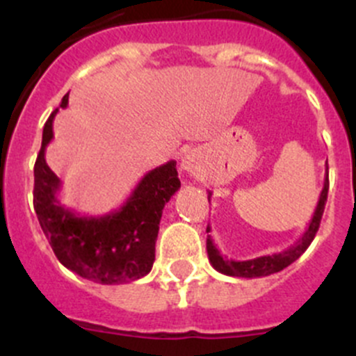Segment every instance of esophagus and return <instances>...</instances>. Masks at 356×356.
Masks as SVG:
<instances>
[{"mask_svg":"<svg viewBox=\"0 0 356 356\" xmlns=\"http://www.w3.org/2000/svg\"><path fill=\"white\" fill-rule=\"evenodd\" d=\"M182 168H191V161H189V156H186L182 160Z\"/></svg>","mask_w":356,"mask_h":356,"instance_id":"esophagus-1","label":"esophagus"}]
</instances>
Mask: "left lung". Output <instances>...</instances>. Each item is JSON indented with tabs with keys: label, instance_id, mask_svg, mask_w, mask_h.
<instances>
[{
	"label": "left lung",
	"instance_id": "1",
	"mask_svg": "<svg viewBox=\"0 0 356 356\" xmlns=\"http://www.w3.org/2000/svg\"><path fill=\"white\" fill-rule=\"evenodd\" d=\"M327 191H329V179L325 177L321 198H318L317 208H315L314 217H312L307 231H305L303 236L294 243V246H291L289 250L281 251V253L265 254V257H258V258H253V260H245V261L227 260V258L222 257L220 251L217 250V246L213 245L211 238L208 236L207 251H208V260H210L211 267H213L215 270L220 272V274L232 275V277H245V279L265 277V275L281 272L282 268H286L288 265L293 264L294 260H298V258L307 251V248L310 246V243L314 241L315 234H317L318 231V225H321L322 213H324L325 201H327ZM210 196L211 193H208V201H210ZM207 232H210V225L207 227Z\"/></svg>",
	"mask_w": 356,
	"mask_h": 356
}]
</instances>
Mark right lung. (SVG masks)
I'll use <instances>...</instances> for the list:
<instances>
[{
  "label": "right lung",
  "mask_w": 356,
  "mask_h": 356,
  "mask_svg": "<svg viewBox=\"0 0 356 356\" xmlns=\"http://www.w3.org/2000/svg\"><path fill=\"white\" fill-rule=\"evenodd\" d=\"M68 105L63 96L62 108ZM42 129V143L34 165V210L63 267L99 284H124L149 274L163 207L181 188L175 161L149 170L118 210L102 217L74 213L56 198L60 179L48 167L46 146L53 139V118Z\"/></svg>",
  "instance_id": "obj_1"
}]
</instances>
